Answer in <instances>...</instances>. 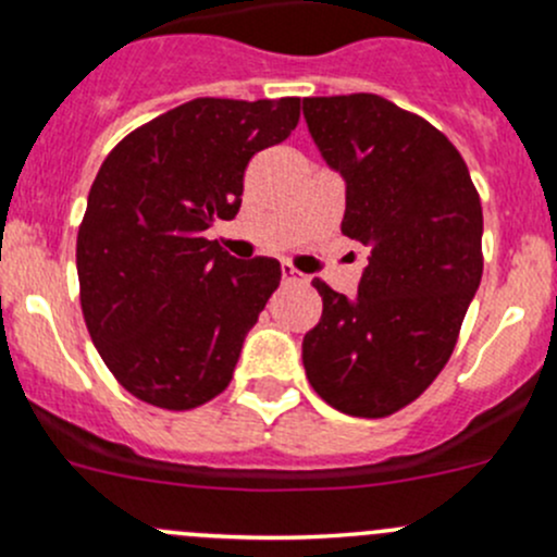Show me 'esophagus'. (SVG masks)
Wrapping results in <instances>:
<instances>
[{
	"label": "esophagus",
	"instance_id": "34e87169",
	"mask_svg": "<svg viewBox=\"0 0 557 557\" xmlns=\"http://www.w3.org/2000/svg\"><path fill=\"white\" fill-rule=\"evenodd\" d=\"M280 272H283V283H305V274L296 272V269L288 267V263H283Z\"/></svg>",
	"mask_w": 557,
	"mask_h": 557
}]
</instances>
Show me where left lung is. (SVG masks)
Returning <instances> with one entry per match:
<instances>
[{
	"mask_svg": "<svg viewBox=\"0 0 557 557\" xmlns=\"http://www.w3.org/2000/svg\"><path fill=\"white\" fill-rule=\"evenodd\" d=\"M320 156L345 180L342 234L372 250L358 294L314 280L323 314L307 380L356 418H385L445 369L482 280V207L455 145L374 94L305 99Z\"/></svg>",
	"mask_w": 557,
	"mask_h": 557,
	"instance_id": "obj_1",
	"label": "left lung"
}]
</instances>
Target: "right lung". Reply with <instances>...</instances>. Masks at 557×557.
I'll list each match as a JSON object with an SVG mask.
<instances>
[{
	"label": "right lung",
	"mask_w": 557,
	"mask_h": 557,
	"mask_svg": "<svg viewBox=\"0 0 557 557\" xmlns=\"http://www.w3.org/2000/svg\"><path fill=\"white\" fill-rule=\"evenodd\" d=\"M296 123L294 97L194 99L104 159L77 232V280L94 347L132 396L194 409L232 383L283 272L274 258L228 256L205 232L237 215L247 161Z\"/></svg>",
	"instance_id": "add662e5"
}]
</instances>
